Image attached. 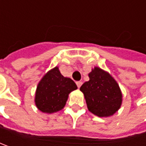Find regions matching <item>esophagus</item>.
<instances>
[{
	"label": "esophagus",
	"mask_w": 146,
	"mask_h": 146,
	"mask_svg": "<svg viewBox=\"0 0 146 146\" xmlns=\"http://www.w3.org/2000/svg\"><path fill=\"white\" fill-rule=\"evenodd\" d=\"M76 85L78 88H80L82 85V82L81 81H77L76 82Z\"/></svg>",
	"instance_id": "esophagus-1"
}]
</instances>
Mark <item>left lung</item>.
<instances>
[{"label":"left lung","mask_w":146,"mask_h":146,"mask_svg":"<svg viewBox=\"0 0 146 146\" xmlns=\"http://www.w3.org/2000/svg\"><path fill=\"white\" fill-rule=\"evenodd\" d=\"M89 80L80 87L88 110L99 117L114 115L122 103V93L117 82L107 72L95 67L88 74Z\"/></svg>","instance_id":"left-lung-1"}]
</instances>
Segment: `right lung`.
I'll return each instance as SVG.
<instances>
[{"label":"right lung","mask_w":146,"mask_h":146,"mask_svg":"<svg viewBox=\"0 0 146 146\" xmlns=\"http://www.w3.org/2000/svg\"><path fill=\"white\" fill-rule=\"evenodd\" d=\"M77 88L76 83L62 76L55 67L44 76L37 86L35 102L37 108L44 113H54L66 105L68 95Z\"/></svg>","instance_id":"1"}]
</instances>
